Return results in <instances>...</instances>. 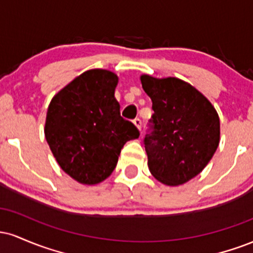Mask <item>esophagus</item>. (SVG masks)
<instances>
[{"label":"esophagus","mask_w":253,"mask_h":253,"mask_svg":"<svg viewBox=\"0 0 253 253\" xmlns=\"http://www.w3.org/2000/svg\"><path fill=\"white\" fill-rule=\"evenodd\" d=\"M133 124L135 125L136 128H138L139 130H141V125H143V124H141V120H140V119H139V118H135L134 120H133Z\"/></svg>","instance_id":"34e87169"}]
</instances>
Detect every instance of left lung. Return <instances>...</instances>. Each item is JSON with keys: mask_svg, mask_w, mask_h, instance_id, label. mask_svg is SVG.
Listing matches in <instances>:
<instances>
[{"mask_svg": "<svg viewBox=\"0 0 253 253\" xmlns=\"http://www.w3.org/2000/svg\"><path fill=\"white\" fill-rule=\"evenodd\" d=\"M151 101V132L144 139L156 179L179 185L199 175L219 146L220 120L199 90L176 77H140Z\"/></svg>", "mask_w": 253, "mask_h": 253, "instance_id": "1", "label": "left lung"}]
</instances>
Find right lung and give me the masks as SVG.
Wrapping results in <instances>:
<instances>
[{"instance_id":"right-lung-1","label":"right lung","mask_w":253,"mask_h":253,"mask_svg":"<svg viewBox=\"0 0 253 253\" xmlns=\"http://www.w3.org/2000/svg\"><path fill=\"white\" fill-rule=\"evenodd\" d=\"M114 72H83L53 96L45 123V138L64 172L82 184H97L110 176L121 149L139 138V130L120 115L114 96Z\"/></svg>"}]
</instances>
